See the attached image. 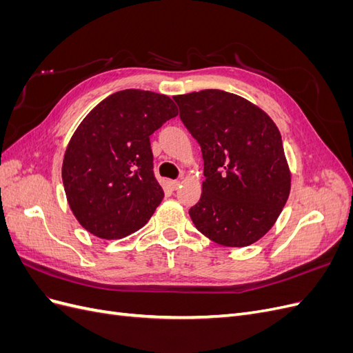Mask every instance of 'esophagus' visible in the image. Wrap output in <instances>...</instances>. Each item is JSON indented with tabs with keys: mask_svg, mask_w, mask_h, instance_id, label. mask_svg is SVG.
Here are the masks:
<instances>
[{
	"mask_svg": "<svg viewBox=\"0 0 353 353\" xmlns=\"http://www.w3.org/2000/svg\"><path fill=\"white\" fill-rule=\"evenodd\" d=\"M179 181L178 179H174V181H169V185H170V188H172V190H176L178 187H179Z\"/></svg>",
	"mask_w": 353,
	"mask_h": 353,
	"instance_id": "obj_1",
	"label": "esophagus"
}]
</instances>
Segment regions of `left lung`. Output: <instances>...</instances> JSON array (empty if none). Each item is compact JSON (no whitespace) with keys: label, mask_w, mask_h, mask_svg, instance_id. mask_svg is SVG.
Here are the masks:
<instances>
[{"label":"left lung","mask_w":353,"mask_h":353,"mask_svg":"<svg viewBox=\"0 0 353 353\" xmlns=\"http://www.w3.org/2000/svg\"><path fill=\"white\" fill-rule=\"evenodd\" d=\"M179 117L201 148V196L188 210L196 228L221 245L245 248L275 223L292 174L271 117L240 95L203 90L175 95Z\"/></svg>","instance_id":"8db88e82"}]
</instances>
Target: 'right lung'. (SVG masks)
Returning a JSON list of instances; mask_svg holds the SVG:
<instances>
[{"label":"right lung","mask_w":353,"mask_h":353,"mask_svg":"<svg viewBox=\"0 0 353 353\" xmlns=\"http://www.w3.org/2000/svg\"><path fill=\"white\" fill-rule=\"evenodd\" d=\"M178 114L168 95L117 91L85 116L63 157L61 178L81 225L104 240L144 227L163 199L150 135Z\"/></svg>","instance_id":"1"}]
</instances>
